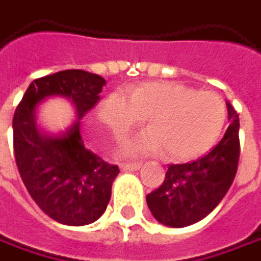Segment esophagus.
<instances>
[{"label":"esophagus","instance_id":"1","mask_svg":"<svg viewBox=\"0 0 261 261\" xmlns=\"http://www.w3.org/2000/svg\"><path fill=\"white\" fill-rule=\"evenodd\" d=\"M142 164L140 162H134V164H122L121 165V169L122 171H137L140 169Z\"/></svg>","mask_w":261,"mask_h":261}]
</instances>
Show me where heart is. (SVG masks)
Listing matches in <instances>:
<instances>
[{"label":"heart","instance_id":"b5f03b06","mask_svg":"<svg viewBox=\"0 0 261 261\" xmlns=\"http://www.w3.org/2000/svg\"><path fill=\"white\" fill-rule=\"evenodd\" d=\"M99 118L115 140H122L147 117L150 128L125 143L128 156L158 154L190 161L207 153L221 137L226 103L215 92H197L172 82H150L112 92L99 105Z\"/></svg>","mask_w":261,"mask_h":261}]
</instances>
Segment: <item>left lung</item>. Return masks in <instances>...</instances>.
Masks as SVG:
<instances>
[{"label":"left lung","mask_w":261,"mask_h":261,"mask_svg":"<svg viewBox=\"0 0 261 261\" xmlns=\"http://www.w3.org/2000/svg\"><path fill=\"white\" fill-rule=\"evenodd\" d=\"M229 127L207 154L188 164L168 165L162 186L147 194L156 221L184 228L206 218L232 184L240 161V118L228 103Z\"/></svg>","instance_id":"1"}]
</instances>
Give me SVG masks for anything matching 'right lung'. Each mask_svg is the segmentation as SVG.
<instances>
[{
  "label": "right lung",
  "instance_id": "add662e5",
  "mask_svg": "<svg viewBox=\"0 0 261 261\" xmlns=\"http://www.w3.org/2000/svg\"><path fill=\"white\" fill-rule=\"evenodd\" d=\"M107 80L85 70H64L33 80L16 108L13 144L20 176L36 204L54 221L82 226L102 216L111 198L118 165L89 150L77 121L63 136H42L35 108L52 95L70 97L79 119L100 100Z\"/></svg>",
  "mask_w": 261,
  "mask_h": 261
}]
</instances>
